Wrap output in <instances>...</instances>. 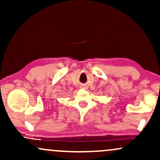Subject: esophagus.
I'll use <instances>...</instances> for the list:
<instances>
[{"mask_svg":"<svg viewBox=\"0 0 160 160\" xmlns=\"http://www.w3.org/2000/svg\"><path fill=\"white\" fill-rule=\"evenodd\" d=\"M81 88H82V89H87V86H85V85H82Z\"/></svg>","mask_w":160,"mask_h":160,"instance_id":"obj_1","label":"esophagus"}]
</instances>
